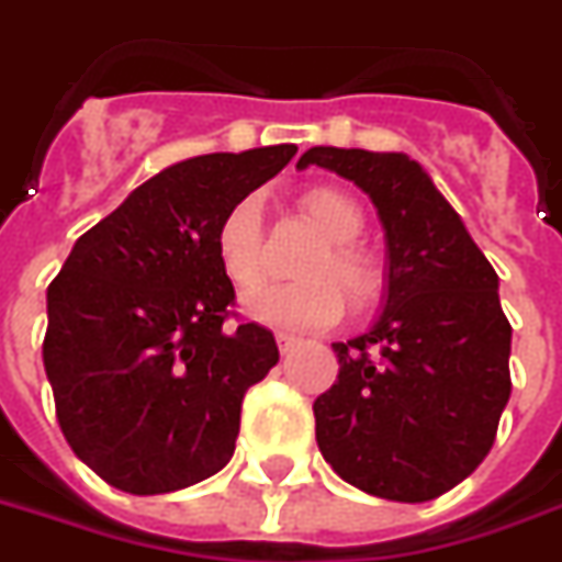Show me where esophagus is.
Returning <instances> with one entry per match:
<instances>
[{
	"mask_svg": "<svg viewBox=\"0 0 562 562\" xmlns=\"http://www.w3.org/2000/svg\"><path fill=\"white\" fill-rule=\"evenodd\" d=\"M276 340H278V349H281V356H290V352H293V349L302 344V340H299V337H293V335H278Z\"/></svg>",
	"mask_w": 562,
	"mask_h": 562,
	"instance_id": "obj_1",
	"label": "esophagus"
}]
</instances>
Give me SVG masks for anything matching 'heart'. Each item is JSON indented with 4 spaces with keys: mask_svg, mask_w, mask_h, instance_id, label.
Segmentation results:
<instances>
[{
    "mask_svg": "<svg viewBox=\"0 0 562 562\" xmlns=\"http://www.w3.org/2000/svg\"><path fill=\"white\" fill-rule=\"evenodd\" d=\"M299 204L326 236L311 263L302 269V284L263 286L246 299L251 319L284 331L326 328L340 319L346 305L367 314L387 290L385 266L370 248L358 246L364 234V206L337 186H311ZM216 260L236 290H255L263 281V213L255 195L236 201L216 227Z\"/></svg>",
    "mask_w": 562,
    "mask_h": 562,
    "instance_id": "obj_1",
    "label": "heart"
}]
</instances>
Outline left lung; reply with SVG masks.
I'll return each instance as SVG.
<instances>
[{"mask_svg":"<svg viewBox=\"0 0 562 562\" xmlns=\"http://www.w3.org/2000/svg\"><path fill=\"white\" fill-rule=\"evenodd\" d=\"M307 166L373 198L391 260L382 319L335 344L340 370L314 403L316 445L367 495L432 501L488 457L513 391L495 269L406 154L311 147Z\"/></svg>","mask_w":562,"mask_h":562,"instance_id":"left-lung-1","label":"left lung"}]
</instances>
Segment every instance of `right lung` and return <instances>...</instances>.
<instances>
[{
  "mask_svg": "<svg viewBox=\"0 0 562 562\" xmlns=\"http://www.w3.org/2000/svg\"><path fill=\"white\" fill-rule=\"evenodd\" d=\"M296 145L186 159L76 239L46 290L44 367L67 445L109 486L166 495L231 462L243 396L278 364L272 331L236 323L216 260L227 210Z\"/></svg>",
  "mask_w": 562,
  "mask_h": 562,
  "instance_id": "obj_1",
  "label": "right lung"
}]
</instances>
